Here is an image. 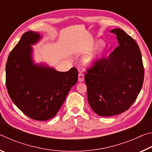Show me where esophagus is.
<instances>
[{
    "instance_id": "obj_1",
    "label": "esophagus",
    "mask_w": 152,
    "mask_h": 152,
    "mask_svg": "<svg viewBox=\"0 0 152 152\" xmlns=\"http://www.w3.org/2000/svg\"><path fill=\"white\" fill-rule=\"evenodd\" d=\"M78 81L80 82H83L84 81V75L82 73H81V72H80L79 74H78Z\"/></svg>"
}]
</instances>
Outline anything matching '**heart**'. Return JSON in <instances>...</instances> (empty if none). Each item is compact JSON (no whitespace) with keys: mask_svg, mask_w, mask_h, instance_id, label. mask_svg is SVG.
Listing matches in <instances>:
<instances>
[{"mask_svg":"<svg viewBox=\"0 0 152 152\" xmlns=\"http://www.w3.org/2000/svg\"><path fill=\"white\" fill-rule=\"evenodd\" d=\"M104 45V42H102V41H99V42H97L95 44L96 47H100V46H103ZM103 54L101 53H98L96 54H92L86 56V57L84 59V64L86 66H93L94 64H96L98 61L101 60L102 58Z\"/></svg>","mask_w":152,"mask_h":152,"instance_id":"heart-1","label":"heart"}]
</instances>
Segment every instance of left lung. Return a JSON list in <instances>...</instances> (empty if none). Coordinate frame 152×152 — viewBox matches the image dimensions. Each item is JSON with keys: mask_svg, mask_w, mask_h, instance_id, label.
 Here are the masks:
<instances>
[{"mask_svg": "<svg viewBox=\"0 0 152 152\" xmlns=\"http://www.w3.org/2000/svg\"><path fill=\"white\" fill-rule=\"evenodd\" d=\"M110 32L117 35L119 46L88 69L84 77L89 104L97 115L104 117L129 109L140 94L144 79L137 43L122 29Z\"/></svg>", "mask_w": 152, "mask_h": 152, "instance_id": "obj_1", "label": "left lung"}]
</instances>
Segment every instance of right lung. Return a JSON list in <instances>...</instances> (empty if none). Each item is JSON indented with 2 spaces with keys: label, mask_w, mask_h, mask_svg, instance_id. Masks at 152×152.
<instances>
[{
  "label": "right lung",
  "mask_w": 152,
  "mask_h": 152,
  "mask_svg": "<svg viewBox=\"0 0 152 152\" xmlns=\"http://www.w3.org/2000/svg\"><path fill=\"white\" fill-rule=\"evenodd\" d=\"M41 37L39 33L31 31L22 35L7 59L6 86L12 102L25 115L46 121L58 113L78 81V72L72 68L62 72L33 63L31 45Z\"/></svg>",
  "instance_id": "obj_1"
}]
</instances>
